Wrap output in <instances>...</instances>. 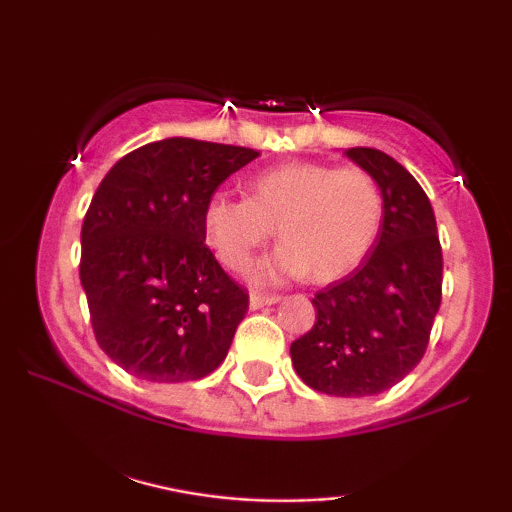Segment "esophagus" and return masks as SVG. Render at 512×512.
Segmentation results:
<instances>
[{
	"instance_id": "esophagus-1",
	"label": "esophagus",
	"mask_w": 512,
	"mask_h": 512,
	"mask_svg": "<svg viewBox=\"0 0 512 512\" xmlns=\"http://www.w3.org/2000/svg\"><path fill=\"white\" fill-rule=\"evenodd\" d=\"M279 296H275V293H251L249 296V307L251 310H261V307L265 305H275L279 303Z\"/></svg>"
}]
</instances>
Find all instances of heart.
I'll return each mask as SVG.
<instances>
[{
  "mask_svg": "<svg viewBox=\"0 0 512 512\" xmlns=\"http://www.w3.org/2000/svg\"><path fill=\"white\" fill-rule=\"evenodd\" d=\"M384 202L375 179L354 167L284 163L249 179V198L216 191L202 209L207 244L240 270L275 233L284 242L247 270L254 284H275L310 272L333 282L352 272L380 235Z\"/></svg>",
  "mask_w": 512,
  "mask_h": 512,
  "instance_id": "b5f03b06",
  "label": "heart"
}]
</instances>
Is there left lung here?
Wrapping results in <instances>:
<instances>
[{"label": "left lung", "mask_w": 512, "mask_h": 512, "mask_svg": "<svg viewBox=\"0 0 512 512\" xmlns=\"http://www.w3.org/2000/svg\"><path fill=\"white\" fill-rule=\"evenodd\" d=\"M345 156L375 179L384 214L359 268L312 298L317 321L291 345L300 380L314 391L359 398L382 394L422 361L440 307L443 251L424 188L384 151Z\"/></svg>", "instance_id": "1"}]
</instances>
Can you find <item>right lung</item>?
Returning a JSON list of instances; mask_svg holds the SVG:
<instances>
[{
	"instance_id": "add662e5",
	"label": "right lung",
	"mask_w": 512,
	"mask_h": 512,
	"mask_svg": "<svg viewBox=\"0 0 512 512\" xmlns=\"http://www.w3.org/2000/svg\"><path fill=\"white\" fill-rule=\"evenodd\" d=\"M254 149L167 137L123 156L81 228V286L102 352L146 382H188L226 359L249 307L205 244L202 209Z\"/></svg>"
}]
</instances>
